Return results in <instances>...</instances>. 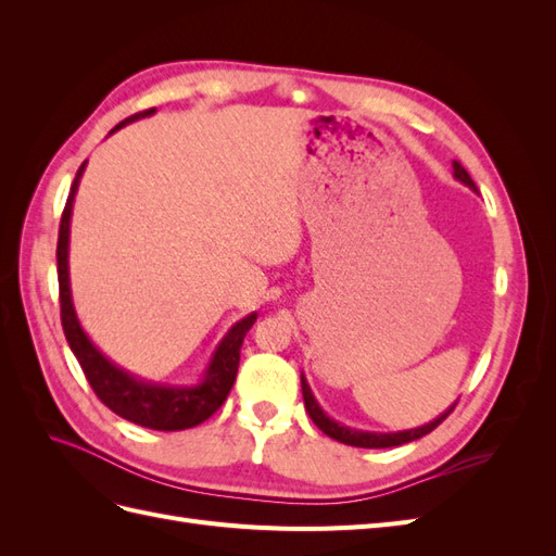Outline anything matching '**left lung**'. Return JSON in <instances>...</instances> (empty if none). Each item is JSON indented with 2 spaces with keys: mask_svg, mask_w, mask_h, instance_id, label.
<instances>
[{
  "mask_svg": "<svg viewBox=\"0 0 556 556\" xmlns=\"http://www.w3.org/2000/svg\"><path fill=\"white\" fill-rule=\"evenodd\" d=\"M452 169H454V178H457L462 185H466L468 190H473V192H478V188H476V182L470 180V176H468V172L464 169V166L454 160L452 162ZM301 392H304V403H306V410H308V415H311V419L313 422L323 429L329 439H333V441H339V443H345V445H352V447H396V445H403V443H410V441H417V439H422V435H427V433H431L435 427H439L443 419L452 413V408H454V403L452 406L445 410V413H441L439 417H433L431 422H427V425H422V427H415V429H403V431H364V429H352V427H345V425H341V422H336V419H331L325 410H323V406H319L317 403V399H315V394H313V390H311V384H308V380H306V376H304V371H301Z\"/></svg>",
  "mask_w": 556,
  "mask_h": 556,
  "instance_id": "8db88e82",
  "label": "left lung"
}]
</instances>
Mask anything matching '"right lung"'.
I'll return each instance as SVG.
<instances>
[{
	"mask_svg": "<svg viewBox=\"0 0 556 556\" xmlns=\"http://www.w3.org/2000/svg\"><path fill=\"white\" fill-rule=\"evenodd\" d=\"M155 109L143 111L127 117L121 125L111 129L117 131L129 123H137L141 117H150ZM86 164L72 182L70 197L60 223L58 237V280H60V313L66 343L76 355L83 374H86L94 394L102 399L115 415H121L127 422H134L146 429L155 431H180L190 429L208 419L217 408L223 406L233 380L239 371V355L248 329L257 323V313H250L237 325H231L223 336L220 343L211 352V359L204 368V376L190 384H172V382H155L129 374L127 368L111 362L102 350H99L86 329L80 327L78 315L72 299V280H70V233H72V213L78 185L86 172Z\"/></svg>",
	"mask_w": 556,
	"mask_h": 556,
	"instance_id": "obj_1",
	"label": "right lung"
}]
</instances>
